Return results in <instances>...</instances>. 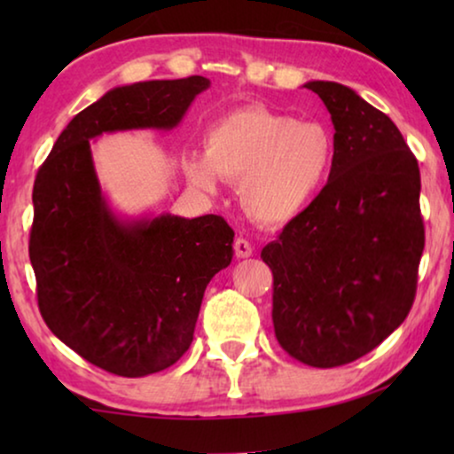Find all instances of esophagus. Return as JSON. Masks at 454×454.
<instances>
[{"instance_id":"esophagus-1","label":"esophagus","mask_w":454,"mask_h":454,"mask_svg":"<svg viewBox=\"0 0 454 454\" xmlns=\"http://www.w3.org/2000/svg\"><path fill=\"white\" fill-rule=\"evenodd\" d=\"M233 250H235V256H238V258H247V256H252L254 247L247 239L238 238V239H235V244H233Z\"/></svg>"}]
</instances>
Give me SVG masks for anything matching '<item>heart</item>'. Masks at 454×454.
Wrapping results in <instances>:
<instances>
[{
    "label": "heart",
    "instance_id": "1",
    "mask_svg": "<svg viewBox=\"0 0 454 454\" xmlns=\"http://www.w3.org/2000/svg\"><path fill=\"white\" fill-rule=\"evenodd\" d=\"M334 138L325 123L266 107H244L210 126L204 154L185 159V173L202 190L216 177L239 182L246 213L262 225L301 215L331 176Z\"/></svg>",
    "mask_w": 454,
    "mask_h": 454
}]
</instances>
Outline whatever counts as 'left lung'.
<instances>
[{
    "label": "left lung",
    "instance_id": "left-lung-1",
    "mask_svg": "<svg viewBox=\"0 0 454 454\" xmlns=\"http://www.w3.org/2000/svg\"><path fill=\"white\" fill-rule=\"evenodd\" d=\"M326 105L334 160L316 200L260 258L272 270V325L297 362H356L403 325L424 252L419 167L388 115L339 82L303 84Z\"/></svg>",
    "mask_w": 454,
    "mask_h": 454
}]
</instances>
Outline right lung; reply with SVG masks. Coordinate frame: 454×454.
<instances>
[{
  "instance_id": "right-lung-1",
  "label": "right lung",
  "mask_w": 454,
  "mask_h": 454,
  "mask_svg": "<svg viewBox=\"0 0 454 454\" xmlns=\"http://www.w3.org/2000/svg\"><path fill=\"white\" fill-rule=\"evenodd\" d=\"M210 80L117 86L67 123L33 188L28 254L45 325L111 374L140 378L190 349L204 289L233 258L223 216L121 219L101 192L90 140L121 129H173Z\"/></svg>"
}]
</instances>
